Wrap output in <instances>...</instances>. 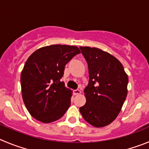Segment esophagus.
Masks as SVG:
<instances>
[{
	"label": "esophagus",
	"instance_id": "esophagus-1",
	"mask_svg": "<svg viewBox=\"0 0 149 149\" xmlns=\"http://www.w3.org/2000/svg\"><path fill=\"white\" fill-rule=\"evenodd\" d=\"M73 93H74V95H79V94L81 93V90H79V89H77V90H73Z\"/></svg>",
	"mask_w": 149,
	"mask_h": 149
}]
</instances>
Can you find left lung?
I'll use <instances>...</instances> for the list:
<instances>
[{
    "label": "left lung",
    "mask_w": 149,
    "mask_h": 149,
    "mask_svg": "<svg viewBox=\"0 0 149 149\" xmlns=\"http://www.w3.org/2000/svg\"><path fill=\"white\" fill-rule=\"evenodd\" d=\"M88 65L89 83L84 90L86 104L79 108L84 120L95 127L112 123L127 95L128 76L113 56L97 48L80 47Z\"/></svg>",
    "instance_id": "8db88e82"
}]
</instances>
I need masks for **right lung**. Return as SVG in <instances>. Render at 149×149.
Returning a JSON list of instances; mask_svg holds the SVG:
<instances>
[{
    "mask_svg": "<svg viewBox=\"0 0 149 149\" xmlns=\"http://www.w3.org/2000/svg\"><path fill=\"white\" fill-rule=\"evenodd\" d=\"M79 54L76 46L52 45L39 48L27 59L20 76L22 96L36 120L54 122L68 110L72 91L61 79L66 64Z\"/></svg>",
    "mask_w": 149,
    "mask_h": 149,
    "instance_id": "right-lung-1",
    "label": "right lung"
}]
</instances>
